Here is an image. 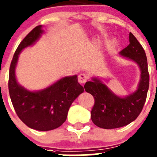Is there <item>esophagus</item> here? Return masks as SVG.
Segmentation results:
<instances>
[{"mask_svg":"<svg viewBox=\"0 0 157 157\" xmlns=\"http://www.w3.org/2000/svg\"><path fill=\"white\" fill-rule=\"evenodd\" d=\"M89 79V76L86 74L82 73V74H79L78 76V81L80 83H85Z\"/></svg>","mask_w":157,"mask_h":157,"instance_id":"34e87169","label":"esophagus"}]
</instances>
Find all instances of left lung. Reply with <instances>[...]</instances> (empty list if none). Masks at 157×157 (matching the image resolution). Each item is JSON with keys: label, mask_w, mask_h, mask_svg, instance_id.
Masks as SVG:
<instances>
[{"label": "left lung", "mask_w": 157, "mask_h": 157, "mask_svg": "<svg viewBox=\"0 0 157 157\" xmlns=\"http://www.w3.org/2000/svg\"><path fill=\"white\" fill-rule=\"evenodd\" d=\"M129 45L119 52L121 56L134 61L140 68V81L137 90L121 97L114 93L98 77L85 83L86 92L93 95L94 106L91 119L96 126L113 129L125 126L137 118L143 109L149 89V73L146 54L135 36L129 33Z\"/></svg>", "instance_id": "left-lung-1"}]
</instances>
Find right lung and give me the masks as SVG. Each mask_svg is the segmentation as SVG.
<instances>
[{"instance_id":"right-lung-1","label":"right lung","mask_w":157,"mask_h":157,"mask_svg":"<svg viewBox=\"0 0 157 157\" xmlns=\"http://www.w3.org/2000/svg\"><path fill=\"white\" fill-rule=\"evenodd\" d=\"M44 33L42 25L36 26L20 42L11 61L8 82L11 102L18 117L29 128L41 131L60 127L67 119L71 104L84 91L77 75L62 77L37 91L27 90L17 82L15 71L19 55L34 45Z\"/></svg>"}]
</instances>
